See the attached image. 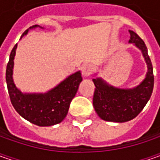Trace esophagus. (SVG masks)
Returning a JSON list of instances; mask_svg holds the SVG:
<instances>
[{"label": "esophagus", "mask_w": 160, "mask_h": 160, "mask_svg": "<svg viewBox=\"0 0 160 160\" xmlns=\"http://www.w3.org/2000/svg\"><path fill=\"white\" fill-rule=\"evenodd\" d=\"M82 70V75L83 77H89L93 70V68L91 64H84L81 68Z\"/></svg>", "instance_id": "34e87169"}]
</instances>
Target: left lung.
<instances>
[{"label": "left lung", "mask_w": 160, "mask_h": 160, "mask_svg": "<svg viewBox=\"0 0 160 160\" xmlns=\"http://www.w3.org/2000/svg\"><path fill=\"white\" fill-rule=\"evenodd\" d=\"M129 43H133L142 52L147 65L145 78L135 87L118 88L108 83L102 77L92 79L95 85L93 107L98 116L105 121L124 123L133 119L143 109L151 98L154 76L151 58L144 42L136 33L129 30Z\"/></svg>", "instance_id": "8db88e82"}]
</instances>
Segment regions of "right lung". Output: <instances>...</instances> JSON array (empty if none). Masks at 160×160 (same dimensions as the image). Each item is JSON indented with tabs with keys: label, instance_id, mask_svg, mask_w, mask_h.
<instances>
[{
	"label": "right lung",
	"instance_id": "obj_1",
	"mask_svg": "<svg viewBox=\"0 0 160 160\" xmlns=\"http://www.w3.org/2000/svg\"><path fill=\"white\" fill-rule=\"evenodd\" d=\"M43 28L34 25L26 30L21 38L30 29ZM20 38V39H21ZM18 44L12 49L6 69V82L10 102L16 111L23 118L39 126H51L62 122L68 112L71 101L77 93L83 78L77 71L46 92H22L13 80L14 58Z\"/></svg>",
	"mask_w": 160,
	"mask_h": 160
}]
</instances>
